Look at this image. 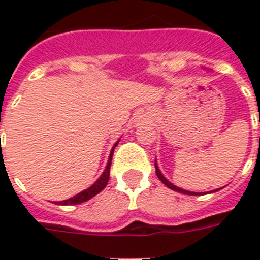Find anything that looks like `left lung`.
I'll return each instance as SVG.
<instances>
[{"mask_svg":"<svg viewBox=\"0 0 260 260\" xmlns=\"http://www.w3.org/2000/svg\"><path fill=\"white\" fill-rule=\"evenodd\" d=\"M155 169H156V175H158V178H159V179H160V181H162L163 183H165V185H166L167 187H169V189H171V190H175V191H179V193H183V194H189V196H197V194H200V193H193V191H187V190L179 189V187H177V186H174L173 183H170V182L167 181L166 178L163 177V174L160 173V171H159L158 166H156V162H155ZM217 190H218V189H217ZM217 190H214V191H217Z\"/></svg>","mask_w":260,"mask_h":260,"instance_id":"1","label":"left lung"}]
</instances>
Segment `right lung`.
Instances as JSON below:
<instances>
[{
	"label": "right lung",
	"instance_id": "right-lung-1",
	"mask_svg": "<svg viewBox=\"0 0 260 260\" xmlns=\"http://www.w3.org/2000/svg\"><path fill=\"white\" fill-rule=\"evenodd\" d=\"M118 143H116L114 144V147L117 146ZM114 147L112 148V151H110V155H109V160H108V165H106V169L105 171L102 173V175L100 177V179H98L94 185H91L89 187V189L83 190V191H81V193H78L77 196H74V197L69 198V200H64V201H60L58 202L59 205H77V204H82V202L87 201V200H90L91 197H94L95 194H98L100 191H101L104 187H105L106 185H108V181H109V171H110V165H112V156H113V151H114Z\"/></svg>",
	"mask_w": 260,
	"mask_h": 260
}]
</instances>
